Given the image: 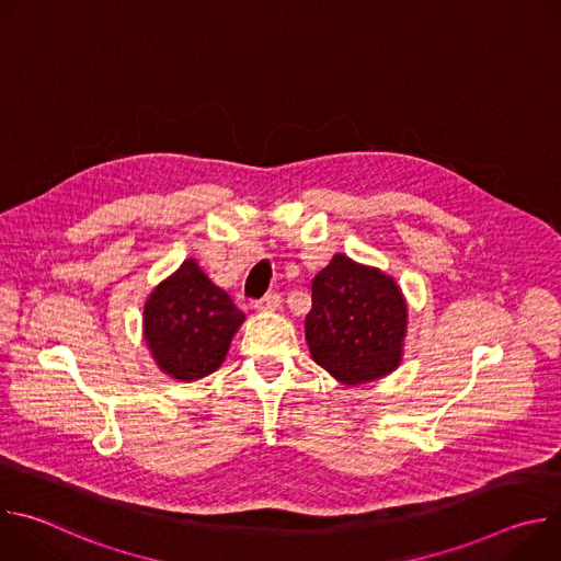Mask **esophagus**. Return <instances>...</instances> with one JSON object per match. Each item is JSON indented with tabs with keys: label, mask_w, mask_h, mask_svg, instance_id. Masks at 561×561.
<instances>
[{
	"label": "esophagus",
	"mask_w": 561,
	"mask_h": 561,
	"mask_svg": "<svg viewBox=\"0 0 561 561\" xmlns=\"http://www.w3.org/2000/svg\"><path fill=\"white\" fill-rule=\"evenodd\" d=\"M279 304H282L279 295H277V293H268V295H264L260 301H255V308H257L260 312H273V310L279 308Z\"/></svg>",
	"instance_id": "34e87169"
}]
</instances>
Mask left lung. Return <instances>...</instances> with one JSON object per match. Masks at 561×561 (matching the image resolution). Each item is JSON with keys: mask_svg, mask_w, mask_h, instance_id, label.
<instances>
[{"mask_svg": "<svg viewBox=\"0 0 561 561\" xmlns=\"http://www.w3.org/2000/svg\"><path fill=\"white\" fill-rule=\"evenodd\" d=\"M310 288L304 335L314 364L346 386L397 370L404 357L409 306L390 275L337 253Z\"/></svg>", "mask_w": 561, "mask_h": 561, "instance_id": "obj_1", "label": "left lung"}]
</instances>
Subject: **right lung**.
<instances>
[{
    "mask_svg": "<svg viewBox=\"0 0 561 561\" xmlns=\"http://www.w3.org/2000/svg\"><path fill=\"white\" fill-rule=\"evenodd\" d=\"M247 314L188 257L144 301V342L157 368L180 381L217 370Z\"/></svg>",
    "mask_w": 561,
    "mask_h": 561,
    "instance_id": "right-lung-1",
    "label": "right lung"
}]
</instances>
